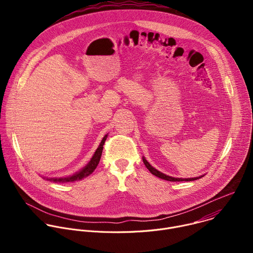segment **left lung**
I'll list each match as a JSON object with an SVG mask.
<instances>
[{"label":"left lung","instance_id":"left-lung-1","mask_svg":"<svg viewBox=\"0 0 253 253\" xmlns=\"http://www.w3.org/2000/svg\"><path fill=\"white\" fill-rule=\"evenodd\" d=\"M143 162H144V164H145V166L147 167V169H148L153 175H155V176H157V177H159V178H161V179L167 180V181H193V180H196V179H199V178L203 177V176H201V177H196V178H185V179H183V178H174V177H170V176H168V175H165V174L161 173L160 171L156 170L155 168H153V167L147 162V160H146L145 158H144V157H143Z\"/></svg>","mask_w":253,"mask_h":253}]
</instances>
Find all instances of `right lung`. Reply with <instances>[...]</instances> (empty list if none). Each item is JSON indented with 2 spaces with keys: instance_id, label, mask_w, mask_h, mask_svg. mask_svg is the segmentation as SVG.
I'll return each mask as SVG.
<instances>
[{
  "instance_id": "right-lung-1",
  "label": "right lung",
  "mask_w": 253,
  "mask_h": 253,
  "mask_svg": "<svg viewBox=\"0 0 253 253\" xmlns=\"http://www.w3.org/2000/svg\"><path fill=\"white\" fill-rule=\"evenodd\" d=\"M107 139V135H105V137L103 138V140L101 141L100 145L98 147V149L96 150L94 156L92 157V159L90 160V162L87 164V166H85L81 171H79L78 173L72 175L70 177H66V178H51V179H48L50 180V181H53V182H56V183H66V182H75V181H80V180L84 179L85 177L89 176L97 167V165L99 164V161H100V158H101V155H102V151H103V145L104 143Z\"/></svg>"
}]
</instances>
